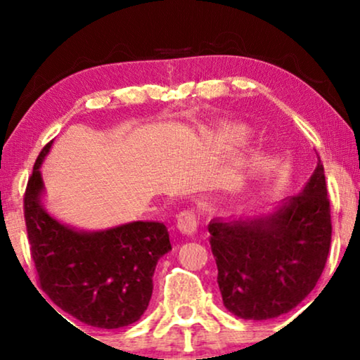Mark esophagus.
Segmentation results:
<instances>
[{"label":"esophagus","mask_w":360,"mask_h":360,"mask_svg":"<svg viewBox=\"0 0 360 360\" xmlns=\"http://www.w3.org/2000/svg\"><path fill=\"white\" fill-rule=\"evenodd\" d=\"M197 216L192 211H182L178 216V230L182 235H195L197 233Z\"/></svg>","instance_id":"1"}]
</instances>
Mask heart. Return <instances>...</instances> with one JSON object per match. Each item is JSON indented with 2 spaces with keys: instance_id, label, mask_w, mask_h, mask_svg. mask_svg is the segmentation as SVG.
I'll use <instances>...</instances> for the list:
<instances>
[{
  "instance_id": "b5f03b06",
  "label": "heart",
  "mask_w": 360,
  "mask_h": 360,
  "mask_svg": "<svg viewBox=\"0 0 360 360\" xmlns=\"http://www.w3.org/2000/svg\"><path fill=\"white\" fill-rule=\"evenodd\" d=\"M249 131L241 125H227L216 133L219 141L227 146H240L248 139Z\"/></svg>"
}]
</instances>
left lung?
<instances>
[{"instance_id": "left-lung-1", "label": "left lung", "mask_w": 360, "mask_h": 360, "mask_svg": "<svg viewBox=\"0 0 360 360\" xmlns=\"http://www.w3.org/2000/svg\"><path fill=\"white\" fill-rule=\"evenodd\" d=\"M224 307L241 319L289 313L324 270L332 238L324 167L270 212L216 217L208 225Z\"/></svg>"}]
</instances>
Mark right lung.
Masks as SVG:
<instances>
[{
  "label": "right lung",
  "mask_w": 360,
  "mask_h": 360,
  "mask_svg": "<svg viewBox=\"0 0 360 360\" xmlns=\"http://www.w3.org/2000/svg\"><path fill=\"white\" fill-rule=\"evenodd\" d=\"M41 150L25 192V222L42 290L72 318L98 328L136 322L149 307L157 262L172 251L163 222L131 221L81 230L46 210Z\"/></svg>",
  "instance_id": "obj_1"
}]
</instances>
